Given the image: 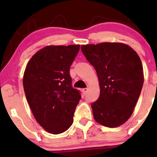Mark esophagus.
<instances>
[{
	"mask_svg": "<svg viewBox=\"0 0 157 157\" xmlns=\"http://www.w3.org/2000/svg\"><path fill=\"white\" fill-rule=\"evenodd\" d=\"M88 89L87 88H85V89H82V93H83V94L84 95H86V94H87V92H88Z\"/></svg>",
	"mask_w": 157,
	"mask_h": 157,
	"instance_id": "obj_1",
	"label": "esophagus"
}]
</instances>
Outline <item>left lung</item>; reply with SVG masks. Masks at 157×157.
<instances>
[{
	"label": "left lung",
	"instance_id": "8db88e82",
	"mask_svg": "<svg viewBox=\"0 0 157 157\" xmlns=\"http://www.w3.org/2000/svg\"><path fill=\"white\" fill-rule=\"evenodd\" d=\"M81 50L96 70L100 84V97L91 104L95 121L109 128L122 125L132 114L143 86L140 57L122 43L82 45Z\"/></svg>",
	"mask_w": 157,
	"mask_h": 157
}]
</instances>
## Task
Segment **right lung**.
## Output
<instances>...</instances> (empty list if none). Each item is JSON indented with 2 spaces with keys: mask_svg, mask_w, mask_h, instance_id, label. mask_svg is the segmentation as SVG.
Here are the masks:
<instances>
[{
  "mask_svg": "<svg viewBox=\"0 0 157 157\" xmlns=\"http://www.w3.org/2000/svg\"><path fill=\"white\" fill-rule=\"evenodd\" d=\"M80 45L47 46L32 57L23 74L27 102L36 121L52 134L67 131L81 97L71 86L70 66Z\"/></svg>",
  "mask_w": 157,
  "mask_h": 157,
  "instance_id": "right-lung-1",
  "label": "right lung"
}]
</instances>
